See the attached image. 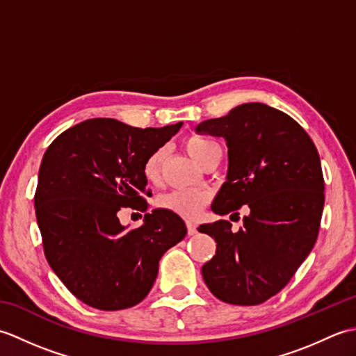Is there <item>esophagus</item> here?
<instances>
[{
	"mask_svg": "<svg viewBox=\"0 0 356 356\" xmlns=\"http://www.w3.org/2000/svg\"><path fill=\"white\" fill-rule=\"evenodd\" d=\"M186 228H188V234H190V236H194V234H197V226H195L194 223L188 222L186 223Z\"/></svg>",
	"mask_w": 356,
	"mask_h": 356,
	"instance_id": "34e87169",
	"label": "esophagus"
}]
</instances>
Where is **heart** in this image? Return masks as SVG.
<instances>
[{"label":"heart","mask_w":356,"mask_h":356,"mask_svg":"<svg viewBox=\"0 0 356 356\" xmlns=\"http://www.w3.org/2000/svg\"><path fill=\"white\" fill-rule=\"evenodd\" d=\"M184 145L185 149L188 151V154H190L199 165L203 163V161L208 157L211 151L218 148L214 140L202 138V136H191V138L185 139ZM163 157V151L157 149L153 154H149L147 157V161L143 162L142 174L148 182H157L159 180ZM209 195L203 191H171L162 194L161 197L157 199V205L159 208L171 211V213L180 217L194 218L200 214L202 208L207 205Z\"/></svg>","instance_id":"1"}]
</instances>
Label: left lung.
<instances>
[{"mask_svg":"<svg viewBox=\"0 0 356 356\" xmlns=\"http://www.w3.org/2000/svg\"><path fill=\"white\" fill-rule=\"evenodd\" d=\"M195 131L223 138L228 147L226 182L211 209L225 216L249 208L237 232L228 220L199 226L217 243L202 268L203 280L225 303H264L289 283L318 237L324 207L318 151L291 116L260 102L203 120Z\"/></svg>","mask_w":356,"mask_h":356,"instance_id":"left-lung-1","label":"left lung"}]
</instances>
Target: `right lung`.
Instances as JSON below:
<instances>
[{"label": "right lung", "instance_id": "add662e5", "mask_svg": "<svg viewBox=\"0 0 356 356\" xmlns=\"http://www.w3.org/2000/svg\"><path fill=\"white\" fill-rule=\"evenodd\" d=\"M182 122L136 128L88 119L61 133L42 157L35 193L36 220L50 268L74 297L101 311H120L147 297L159 260L186 236L185 222L162 208L127 231L118 213H145L143 162Z\"/></svg>", "mask_w": 356, "mask_h": 356}]
</instances>
